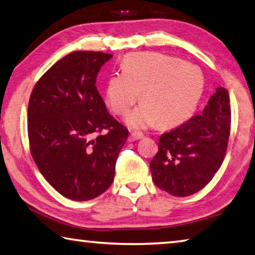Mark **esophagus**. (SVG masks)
<instances>
[{
  "instance_id": "1",
  "label": "esophagus",
  "mask_w": 255,
  "mask_h": 255,
  "mask_svg": "<svg viewBox=\"0 0 255 255\" xmlns=\"http://www.w3.org/2000/svg\"><path fill=\"white\" fill-rule=\"evenodd\" d=\"M144 135L141 132H131L130 135H129V141H133V140H137V139H140V138H143Z\"/></svg>"
}]
</instances>
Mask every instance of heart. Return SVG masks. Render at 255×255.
Listing matches in <instances>:
<instances>
[{
    "label": "heart",
    "instance_id": "b5f03b06",
    "mask_svg": "<svg viewBox=\"0 0 255 255\" xmlns=\"http://www.w3.org/2000/svg\"><path fill=\"white\" fill-rule=\"evenodd\" d=\"M202 91L204 75L199 67L180 58L138 53L127 56L123 72L109 77L106 99L115 114L125 115L141 92L143 103L127 116L126 124L145 129L157 122L161 126L181 123L196 109Z\"/></svg>",
    "mask_w": 255,
    "mask_h": 255
}]
</instances>
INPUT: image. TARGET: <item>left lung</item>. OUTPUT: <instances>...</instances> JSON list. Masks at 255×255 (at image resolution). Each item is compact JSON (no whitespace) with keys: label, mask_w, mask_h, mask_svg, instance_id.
<instances>
[{"label":"left lung","mask_w":255,"mask_h":255,"mask_svg":"<svg viewBox=\"0 0 255 255\" xmlns=\"http://www.w3.org/2000/svg\"><path fill=\"white\" fill-rule=\"evenodd\" d=\"M230 130V96L219 86L200 115L159 137L149 163L156 187L176 197L200 191L225 158Z\"/></svg>","instance_id":"8db88e82"}]
</instances>
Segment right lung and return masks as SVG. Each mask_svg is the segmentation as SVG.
Returning a JSON list of instances; mask_svg holds the SVG:
<instances>
[{
    "label": "right lung",
    "mask_w": 255,
    "mask_h": 255,
    "mask_svg": "<svg viewBox=\"0 0 255 255\" xmlns=\"http://www.w3.org/2000/svg\"><path fill=\"white\" fill-rule=\"evenodd\" d=\"M111 57L101 51L68 54L40 77L30 96L32 158L51 187L71 200L94 199L110 187L128 137L96 86L98 73Z\"/></svg>",
    "instance_id": "obj_1"
}]
</instances>
